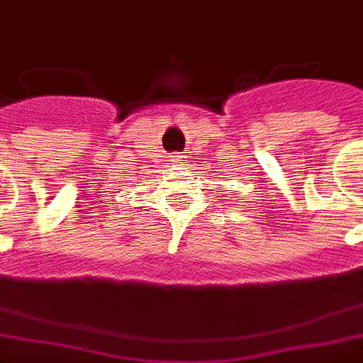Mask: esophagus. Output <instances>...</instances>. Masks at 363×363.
I'll return each mask as SVG.
<instances>
[{
	"mask_svg": "<svg viewBox=\"0 0 363 363\" xmlns=\"http://www.w3.org/2000/svg\"><path fill=\"white\" fill-rule=\"evenodd\" d=\"M171 162L173 164H186V154H182V152H175L173 156H171Z\"/></svg>",
	"mask_w": 363,
	"mask_h": 363,
	"instance_id": "obj_1",
	"label": "esophagus"
}]
</instances>
